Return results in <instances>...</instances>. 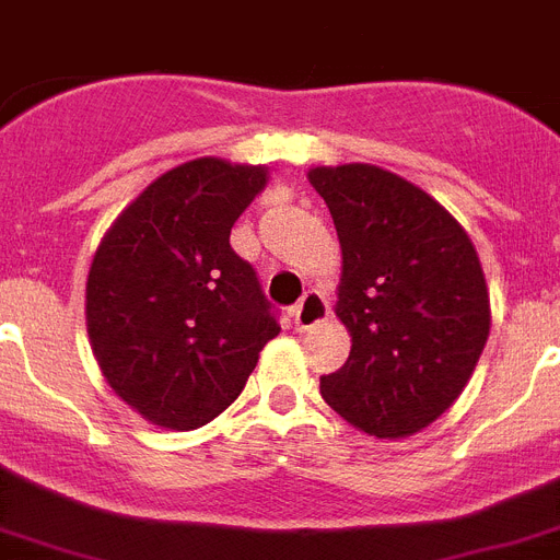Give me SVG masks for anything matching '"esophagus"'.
<instances>
[{
    "label": "esophagus",
    "instance_id": "34e87169",
    "mask_svg": "<svg viewBox=\"0 0 560 560\" xmlns=\"http://www.w3.org/2000/svg\"><path fill=\"white\" fill-rule=\"evenodd\" d=\"M291 317H294V326H298L300 331L312 329V326H317V323L329 317V300L323 298L320 291H306V294L300 298L298 306H294V312H291Z\"/></svg>",
    "mask_w": 560,
    "mask_h": 560
}]
</instances>
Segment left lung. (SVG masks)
Instances as JSON below:
<instances>
[{"label": "left lung", "instance_id": "obj_1", "mask_svg": "<svg viewBox=\"0 0 560 560\" xmlns=\"http://www.w3.org/2000/svg\"><path fill=\"white\" fill-rule=\"evenodd\" d=\"M343 248L337 317L352 331L323 400L374 438L441 418L489 337V291L472 240L427 191L374 165L312 168Z\"/></svg>", "mask_w": 560, "mask_h": 560}]
</instances>
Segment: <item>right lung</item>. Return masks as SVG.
<instances>
[{"label": "right lung", "instance_id": "add662e5", "mask_svg": "<svg viewBox=\"0 0 560 560\" xmlns=\"http://www.w3.org/2000/svg\"><path fill=\"white\" fill-rule=\"evenodd\" d=\"M266 186L214 156L165 171L96 248L88 337L110 389L145 420L197 429L229 409L280 323L231 225Z\"/></svg>", "mask_w": 560, "mask_h": 560}]
</instances>
